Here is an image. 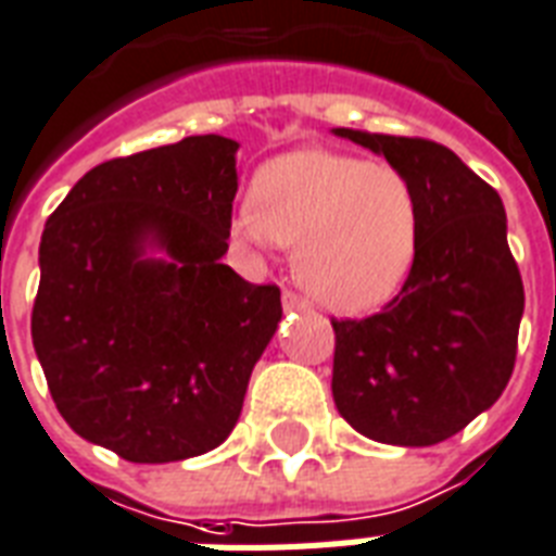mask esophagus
<instances>
[{
    "mask_svg": "<svg viewBox=\"0 0 556 556\" xmlns=\"http://www.w3.org/2000/svg\"><path fill=\"white\" fill-rule=\"evenodd\" d=\"M282 308L286 312H303V308H308V303L300 294H294V291H286L282 294Z\"/></svg>",
    "mask_w": 556,
    "mask_h": 556,
    "instance_id": "esophagus-1",
    "label": "esophagus"
}]
</instances>
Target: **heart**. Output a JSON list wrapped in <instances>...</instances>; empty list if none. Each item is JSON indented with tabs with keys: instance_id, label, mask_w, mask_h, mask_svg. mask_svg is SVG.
<instances>
[{
	"instance_id": "heart-1",
	"label": "heart",
	"mask_w": 556,
	"mask_h": 556,
	"mask_svg": "<svg viewBox=\"0 0 556 556\" xmlns=\"http://www.w3.org/2000/svg\"><path fill=\"white\" fill-rule=\"evenodd\" d=\"M251 248H294L296 282L334 312L387 303L413 270L421 204L392 164L326 150L268 161L253 181V204L230 218Z\"/></svg>"
}]
</instances>
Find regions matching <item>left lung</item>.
Here are the masks:
<instances>
[{
    "mask_svg": "<svg viewBox=\"0 0 556 556\" xmlns=\"http://www.w3.org/2000/svg\"><path fill=\"white\" fill-rule=\"evenodd\" d=\"M413 181L418 253L404 288L364 320H331L338 413L361 435L430 447L508 387L526 291L500 192L427 138L334 129Z\"/></svg>",
    "mask_w": 556,
    "mask_h": 556,
    "instance_id": "left-lung-1",
    "label": "left lung"
}]
</instances>
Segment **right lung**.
Masks as SVG:
<instances>
[{
  "label": "right lung",
  "instance_id": "1",
  "mask_svg": "<svg viewBox=\"0 0 556 556\" xmlns=\"http://www.w3.org/2000/svg\"><path fill=\"white\" fill-rule=\"evenodd\" d=\"M236 150L190 135L98 164L42 230L30 338L51 397L77 435L135 465L218 447L282 317L277 286L222 262Z\"/></svg>",
  "mask_w": 556,
  "mask_h": 556
}]
</instances>
